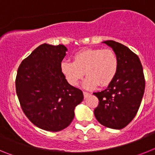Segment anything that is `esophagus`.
<instances>
[{"label": "esophagus", "mask_w": 155, "mask_h": 155, "mask_svg": "<svg viewBox=\"0 0 155 155\" xmlns=\"http://www.w3.org/2000/svg\"><path fill=\"white\" fill-rule=\"evenodd\" d=\"M83 94H84V98H87V97L89 96L90 94H90V93L86 92V91H84V92H83Z\"/></svg>", "instance_id": "esophagus-1"}]
</instances>
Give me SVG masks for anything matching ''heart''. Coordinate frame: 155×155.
I'll use <instances>...</instances> for the list:
<instances>
[{
	"mask_svg": "<svg viewBox=\"0 0 155 155\" xmlns=\"http://www.w3.org/2000/svg\"><path fill=\"white\" fill-rule=\"evenodd\" d=\"M74 62H61V71L71 86H77L85 72L87 78L82 85L87 89L95 88L98 84L105 87L114 80L118 72L119 61L111 50L102 48L84 49L74 55Z\"/></svg>",
	"mask_w": 155,
	"mask_h": 155,
	"instance_id": "1",
	"label": "heart"
}]
</instances>
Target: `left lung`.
Instances as JSON below:
<instances>
[{
    "mask_svg": "<svg viewBox=\"0 0 155 155\" xmlns=\"http://www.w3.org/2000/svg\"><path fill=\"white\" fill-rule=\"evenodd\" d=\"M103 43L116 54L119 68L106 89L93 93L99 100L94 114L102 125L120 130L132 121L141 103L145 89L143 67L137 55L124 45L113 40Z\"/></svg>",
    "mask_w": 155,
    "mask_h": 155,
    "instance_id": "1",
    "label": "left lung"
}]
</instances>
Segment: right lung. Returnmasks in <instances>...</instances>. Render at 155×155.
I'll return each instance as SVG.
<instances>
[{
  "label": "right lung",
  "instance_id": "obj_1",
  "mask_svg": "<svg viewBox=\"0 0 155 155\" xmlns=\"http://www.w3.org/2000/svg\"><path fill=\"white\" fill-rule=\"evenodd\" d=\"M68 49L64 45H40L18 69L16 93L23 112L35 126L57 132L71 124L74 109L84 98L61 71Z\"/></svg>",
  "mask_w": 155,
  "mask_h": 155
}]
</instances>
